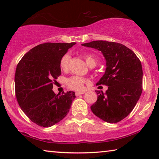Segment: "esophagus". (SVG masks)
<instances>
[{
	"instance_id": "obj_1",
	"label": "esophagus",
	"mask_w": 159,
	"mask_h": 159,
	"mask_svg": "<svg viewBox=\"0 0 159 159\" xmlns=\"http://www.w3.org/2000/svg\"><path fill=\"white\" fill-rule=\"evenodd\" d=\"M85 92H76V96H79L80 95H82V94H84Z\"/></svg>"
}]
</instances>
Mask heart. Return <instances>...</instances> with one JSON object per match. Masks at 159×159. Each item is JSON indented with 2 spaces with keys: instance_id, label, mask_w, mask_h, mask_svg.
Here are the masks:
<instances>
[{
  "instance_id": "1",
  "label": "heart",
  "mask_w": 159,
  "mask_h": 159,
  "mask_svg": "<svg viewBox=\"0 0 159 159\" xmlns=\"http://www.w3.org/2000/svg\"><path fill=\"white\" fill-rule=\"evenodd\" d=\"M86 64L88 66H95L97 64V57L92 54H85L83 55ZM70 61V55L69 54H65L61 58L60 65L61 69L66 70L68 68L69 63ZM85 79L79 76H73L67 79V85L71 89L75 90H82L84 87Z\"/></svg>"
}]
</instances>
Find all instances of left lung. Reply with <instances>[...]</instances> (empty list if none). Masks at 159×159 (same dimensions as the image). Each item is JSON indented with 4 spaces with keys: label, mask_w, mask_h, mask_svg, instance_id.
<instances>
[{
    "label": "left lung",
    "mask_w": 159,
    "mask_h": 159,
    "mask_svg": "<svg viewBox=\"0 0 159 159\" xmlns=\"http://www.w3.org/2000/svg\"><path fill=\"white\" fill-rule=\"evenodd\" d=\"M103 55L105 72L97 83L106 85L105 93L96 90L98 100L90 107L96 116L107 123H117L133 111L142 91V67L135 54L124 45L106 41L81 44Z\"/></svg>",
    "instance_id": "8db88e82"
}]
</instances>
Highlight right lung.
Returning a JSON list of instances; mask_svg holds the SVG:
<instances>
[{
    "instance_id": "right-lung-1",
    "label": "right lung",
    "mask_w": 159,
    "mask_h": 159,
    "mask_svg": "<svg viewBox=\"0 0 159 159\" xmlns=\"http://www.w3.org/2000/svg\"><path fill=\"white\" fill-rule=\"evenodd\" d=\"M76 43H46L26 53L17 64L15 83L18 104L31 121L50 127L68 114L76 98L73 91L59 95L52 90L61 75L60 60Z\"/></svg>"
}]
</instances>
